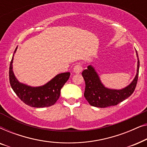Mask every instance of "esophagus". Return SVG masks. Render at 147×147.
<instances>
[{"label":"esophagus","mask_w":147,"mask_h":147,"mask_svg":"<svg viewBox=\"0 0 147 147\" xmlns=\"http://www.w3.org/2000/svg\"><path fill=\"white\" fill-rule=\"evenodd\" d=\"M82 70H83V68L80 64H78L74 67V72L76 74H80L82 71Z\"/></svg>","instance_id":"esophagus-1"}]
</instances>
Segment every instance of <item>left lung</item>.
I'll return each mask as SVG.
<instances>
[{"label": "left lung", "instance_id": "8db88e82", "mask_svg": "<svg viewBox=\"0 0 147 147\" xmlns=\"http://www.w3.org/2000/svg\"><path fill=\"white\" fill-rule=\"evenodd\" d=\"M136 52L138 59L136 76L129 85L121 90L106 88L100 81L99 76L92 65H88V69L82 71V76L86 83L84 97L90 105L98 108L116 106L131 96L137 84L139 71L140 62L137 51H136Z\"/></svg>", "mask_w": 147, "mask_h": 147}]
</instances>
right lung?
<instances>
[{
  "label": "right lung",
  "mask_w": 147,
  "mask_h": 147,
  "mask_svg": "<svg viewBox=\"0 0 147 147\" xmlns=\"http://www.w3.org/2000/svg\"><path fill=\"white\" fill-rule=\"evenodd\" d=\"M17 49V47L14 54L15 53ZM13 56L9 67V81L12 89L18 97L24 103L31 107L43 108L53 105L59 99L62 87L69 79V72L57 74L43 86L31 87L20 83L16 78L13 70Z\"/></svg>",
  "instance_id": "right-lung-1"
}]
</instances>
